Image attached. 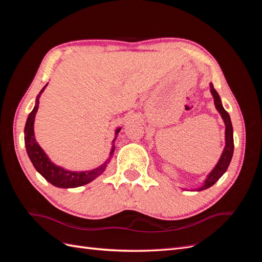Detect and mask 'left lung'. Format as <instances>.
Instances as JSON below:
<instances>
[{
  "instance_id": "obj_1",
  "label": "left lung",
  "mask_w": 262,
  "mask_h": 262,
  "mask_svg": "<svg viewBox=\"0 0 262 262\" xmlns=\"http://www.w3.org/2000/svg\"><path fill=\"white\" fill-rule=\"evenodd\" d=\"M211 87V93L212 96L214 98V104H215V108L217 109V112L221 114L222 119L224 120L225 123V147L223 153H222V156L220 158L219 163L216 164L214 169L209 173L208 178L205 179L204 184L202 187H200L199 189H196V191H201V190L208 189L211 186H213L215 182L223 176V173L227 170L228 165L232 161L233 157V153H234V138H233V125H232V121L231 118H229V115L227 114L226 110L222 106V101L220 98V95L217 94V92L214 90V86L211 83L210 84Z\"/></svg>"
}]
</instances>
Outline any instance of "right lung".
<instances>
[{
    "mask_svg": "<svg viewBox=\"0 0 262 262\" xmlns=\"http://www.w3.org/2000/svg\"><path fill=\"white\" fill-rule=\"evenodd\" d=\"M47 85H45V87L40 91V93L38 94L36 105L33 109V112L29 114L27 118L25 130H24V133H25V146H26L27 154L30 158L31 163H33L34 167L36 168V170L40 173L46 180H48L51 185L59 188L81 187L83 185L89 184V182L93 181L95 178H97L99 175H101V173L105 171L110 158H108V160L104 164L100 165L99 167L92 170H87V171H70L62 167H59V166L54 165L50 161V158L47 156V154L43 152V149L36 142L35 133H34V122H35V117L39 106V97H40V95L45 91ZM119 131H120V128L116 130V136L119 133ZM114 152H115V145H113V148L110 150V157H112Z\"/></svg>",
    "mask_w": 262,
    "mask_h": 262,
    "instance_id": "1",
    "label": "right lung"
}]
</instances>
